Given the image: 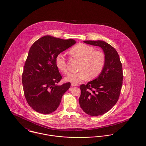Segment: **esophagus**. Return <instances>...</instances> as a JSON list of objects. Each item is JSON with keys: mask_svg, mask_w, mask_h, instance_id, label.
Instances as JSON below:
<instances>
[{"mask_svg": "<svg viewBox=\"0 0 146 146\" xmlns=\"http://www.w3.org/2000/svg\"><path fill=\"white\" fill-rule=\"evenodd\" d=\"M71 86H78V84H76V83H72L71 84Z\"/></svg>", "mask_w": 146, "mask_h": 146, "instance_id": "34e87169", "label": "esophagus"}]
</instances>
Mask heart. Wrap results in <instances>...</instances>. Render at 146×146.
<instances>
[{
	"label": "heart",
	"mask_w": 146,
	"mask_h": 146,
	"mask_svg": "<svg viewBox=\"0 0 146 146\" xmlns=\"http://www.w3.org/2000/svg\"><path fill=\"white\" fill-rule=\"evenodd\" d=\"M71 55L80 60L78 70L70 73L65 79L72 83H79L86 79H94L101 73L106 63V56L102 51L95 50L94 47L80 43L70 50ZM56 66L63 74H67L66 59L64 55L60 54L55 58Z\"/></svg>",
	"instance_id": "b5f03b06"
}]
</instances>
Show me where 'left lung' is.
<instances>
[{"instance_id": "1", "label": "left lung", "mask_w": 146, "mask_h": 146, "mask_svg": "<svg viewBox=\"0 0 146 146\" xmlns=\"http://www.w3.org/2000/svg\"><path fill=\"white\" fill-rule=\"evenodd\" d=\"M85 43L103 49L106 63L101 73L95 80L80 86V107L91 116H98L109 111L116 104L120 94L123 73L117 51L102 40H85Z\"/></svg>"}]
</instances>
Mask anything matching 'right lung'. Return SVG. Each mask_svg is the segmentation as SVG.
Listing matches in <instances>:
<instances>
[{"instance_id":"obj_1","label":"right lung","mask_w":146,"mask_h":146,"mask_svg":"<svg viewBox=\"0 0 146 146\" xmlns=\"http://www.w3.org/2000/svg\"><path fill=\"white\" fill-rule=\"evenodd\" d=\"M75 43L73 39L46 35L31 47L22 82L26 100L35 111L46 114L55 111L63 94L69 89L70 82L57 85L62 77L56 66L55 58Z\"/></svg>"}]
</instances>
